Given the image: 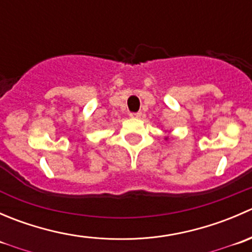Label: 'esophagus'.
Instances as JSON below:
<instances>
[{
  "label": "esophagus",
  "instance_id": "obj_1",
  "mask_svg": "<svg viewBox=\"0 0 252 252\" xmlns=\"http://www.w3.org/2000/svg\"><path fill=\"white\" fill-rule=\"evenodd\" d=\"M131 118H140L141 117V112H136V113H130Z\"/></svg>",
  "mask_w": 252,
  "mask_h": 252
}]
</instances>
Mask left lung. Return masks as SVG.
Returning a JSON list of instances; mask_svg holds the SVG:
<instances>
[{
  "mask_svg": "<svg viewBox=\"0 0 252 252\" xmlns=\"http://www.w3.org/2000/svg\"><path fill=\"white\" fill-rule=\"evenodd\" d=\"M166 133H167V131H166ZM168 139H169L168 136H164V140H168Z\"/></svg>",
  "mask_w": 252,
  "mask_h": 252,
  "instance_id": "8db88e82",
  "label": "left lung"
}]
</instances>
